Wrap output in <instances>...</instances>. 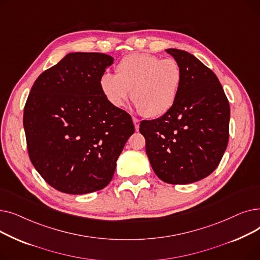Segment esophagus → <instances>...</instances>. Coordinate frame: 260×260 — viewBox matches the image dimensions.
Segmentation results:
<instances>
[{"mask_svg":"<svg viewBox=\"0 0 260 260\" xmlns=\"http://www.w3.org/2000/svg\"><path fill=\"white\" fill-rule=\"evenodd\" d=\"M133 122H134V125H135V129L138 131L139 129V123H140V121L137 118L133 117Z\"/></svg>","mask_w":260,"mask_h":260,"instance_id":"1","label":"esophagus"}]
</instances>
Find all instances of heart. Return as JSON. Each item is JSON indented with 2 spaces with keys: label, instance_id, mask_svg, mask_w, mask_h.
Instances as JSON below:
<instances>
[{
  "label": "heart",
  "instance_id": "heart-1",
  "mask_svg": "<svg viewBox=\"0 0 260 260\" xmlns=\"http://www.w3.org/2000/svg\"><path fill=\"white\" fill-rule=\"evenodd\" d=\"M116 76L104 74L99 86L106 101L122 107L128 99L145 116L156 118L168 113L178 98L183 75L179 63L149 53H134L115 68Z\"/></svg>",
  "mask_w": 260,
  "mask_h": 260
}]
</instances>
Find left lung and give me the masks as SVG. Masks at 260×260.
I'll return each mask as SVG.
<instances>
[{
    "label": "left lung",
    "mask_w": 260,
    "mask_h": 260,
    "mask_svg": "<svg viewBox=\"0 0 260 260\" xmlns=\"http://www.w3.org/2000/svg\"><path fill=\"white\" fill-rule=\"evenodd\" d=\"M179 63L183 80L168 113L143 120L140 133L155 174L170 184H188L212 174L229 141L230 104L216 75L187 51L166 50Z\"/></svg>",
    "instance_id": "left-lung-1"
}]
</instances>
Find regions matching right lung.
Masks as SVG:
<instances>
[{
    "label": "right lung",
    "mask_w": 260,
    "mask_h": 260,
    "mask_svg": "<svg viewBox=\"0 0 260 260\" xmlns=\"http://www.w3.org/2000/svg\"><path fill=\"white\" fill-rule=\"evenodd\" d=\"M113 63L105 53L71 52L31 87L23 117L29 158L60 192L83 195L104 188L135 132L131 116L100 90L99 80Z\"/></svg>",
    "instance_id": "obj_1"
}]
</instances>
